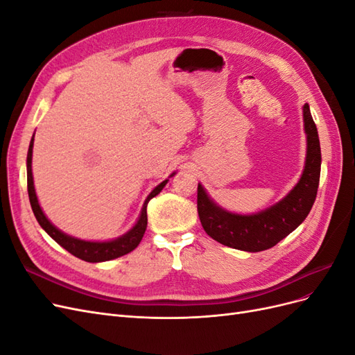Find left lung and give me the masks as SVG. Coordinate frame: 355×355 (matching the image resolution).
I'll list each match as a JSON object with an SVG mask.
<instances>
[{
  "label": "left lung",
  "instance_id": "obj_1",
  "mask_svg": "<svg viewBox=\"0 0 355 355\" xmlns=\"http://www.w3.org/2000/svg\"><path fill=\"white\" fill-rule=\"evenodd\" d=\"M304 125L306 133L305 167L296 187L270 209L256 214L227 211L214 202L198 184L197 210L204 231L218 243L244 252H262L295 231L305 220L317 197L321 151L315 123L309 105H304Z\"/></svg>",
  "mask_w": 355,
  "mask_h": 355
}]
</instances>
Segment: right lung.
Here are the masks:
<instances>
[{"mask_svg": "<svg viewBox=\"0 0 355 355\" xmlns=\"http://www.w3.org/2000/svg\"><path fill=\"white\" fill-rule=\"evenodd\" d=\"M32 148H34V136L31 139L29 149H28V158H26V170H28V194H29V201H31V207L32 211H34L35 218L38 223L41 225V228L44 230L50 237L55 240L58 244H60L63 249L68 250L71 254L80 257V259L85 262H105V261H111L115 259V257L124 256L127 253H130L135 250L136 247L141 243L146 225H148V216H146V206L151 198L158 196L161 189L166 187L168 179L163 180L158 187L153 189L151 194H149L144 202V207L141 211V216H139V220L136 222L135 227L125 232L121 237H118L111 241H84L80 239H73L71 235H67L65 232H62L58 230L55 225H53L47 218L46 214L42 213L38 198L35 194V188H34V178H32ZM175 175V173H173ZM170 175V178L173 176Z\"/></svg>", "mask_w": 355, "mask_h": 355, "instance_id": "add662e5", "label": "right lung"}]
</instances>
